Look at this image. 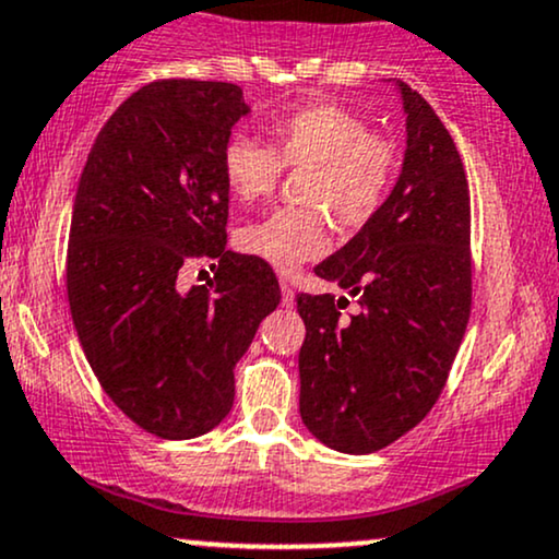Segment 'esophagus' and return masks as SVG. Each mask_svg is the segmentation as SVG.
Listing matches in <instances>:
<instances>
[{"label": "esophagus", "mask_w": 559, "mask_h": 559, "mask_svg": "<svg viewBox=\"0 0 559 559\" xmlns=\"http://www.w3.org/2000/svg\"><path fill=\"white\" fill-rule=\"evenodd\" d=\"M281 305H284L286 310H288V307H294V286L288 284L286 278L281 281Z\"/></svg>", "instance_id": "1"}]
</instances>
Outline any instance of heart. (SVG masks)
<instances>
[{"mask_svg": "<svg viewBox=\"0 0 559 559\" xmlns=\"http://www.w3.org/2000/svg\"><path fill=\"white\" fill-rule=\"evenodd\" d=\"M265 133L267 146L234 133L221 152V168L228 191L241 202L271 197L281 168L305 170L299 199L307 207L275 210L239 236L243 252L294 271L329 249V217L338 228L355 230L381 210L400 155L394 141L331 102L275 112Z\"/></svg>", "mask_w": 559, "mask_h": 559, "instance_id": "1", "label": "heart"}]
</instances>
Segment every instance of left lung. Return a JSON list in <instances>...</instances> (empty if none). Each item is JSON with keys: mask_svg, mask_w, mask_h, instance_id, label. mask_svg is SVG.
Listing matches in <instances>:
<instances>
[{"mask_svg": "<svg viewBox=\"0 0 559 559\" xmlns=\"http://www.w3.org/2000/svg\"><path fill=\"white\" fill-rule=\"evenodd\" d=\"M407 115L402 173L381 210L316 267L344 297L299 294V415L346 454L389 447L439 400L471 318V194L433 107L396 81Z\"/></svg>", "mask_w": 559, "mask_h": 559, "instance_id": "8db88e82", "label": "left lung"}]
</instances>
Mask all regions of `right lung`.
<instances>
[{"label":"right lung","instance_id":"add662e5","mask_svg":"<svg viewBox=\"0 0 559 559\" xmlns=\"http://www.w3.org/2000/svg\"><path fill=\"white\" fill-rule=\"evenodd\" d=\"M249 112L241 88L168 79L131 94L81 173L68 301L102 389L144 431L197 439L234 407V368L281 301L267 262L226 249L221 152ZM216 275L183 289L180 271Z\"/></svg>","mask_w":559,"mask_h":559}]
</instances>
